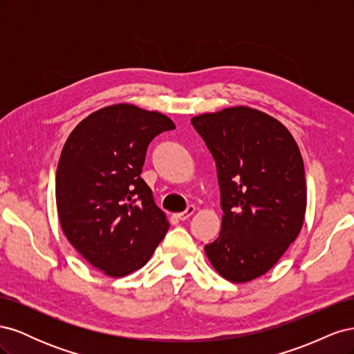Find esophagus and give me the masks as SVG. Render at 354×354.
<instances>
[{
	"label": "esophagus",
	"instance_id": "1",
	"mask_svg": "<svg viewBox=\"0 0 354 354\" xmlns=\"http://www.w3.org/2000/svg\"><path fill=\"white\" fill-rule=\"evenodd\" d=\"M195 207L194 205H190V207H187V209L186 211H183V212H177L176 214V217L178 218V220H187L190 216H194V212H195Z\"/></svg>",
	"mask_w": 354,
	"mask_h": 354
}]
</instances>
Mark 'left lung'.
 <instances>
[{
  "label": "left lung",
  "mask_w": 354,
  "mask_h": 354,
  "mask_svg": "<svg viewBox=\"0 0 354 354\" xmlns=\"http://www.w3.org/2000/svg\"><path fill=\"white\" fill-rule=\"evenodd\" d=\"M216 159L221 230L205 245L216 272L245 283L269 272L301 232L304 162L288 128L248 106L190 120Z\"/></svg>",
  "instance_id": "1"
}]
</instances>
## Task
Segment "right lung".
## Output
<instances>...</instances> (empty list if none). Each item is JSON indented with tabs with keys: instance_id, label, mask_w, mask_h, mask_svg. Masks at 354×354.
Instances as JSON below:
<instances>
[{
	"instance_id": "obj_1",
	"label": "right lung",
	"mask_w": 354,
	"mask_h": 354,
	"mask_svg": "<svg viewBox=\"0 0 354 354\" xmlns=\"http://www.w3.org/2000/svg\"><path fill=\"white\" fill-rule=\"evenodd\" d=\"M176 125L130 103L106 106L73 128L62 149L56 203L63 233L85 260L124 277L151 260L169 227L140 177L147 146Z\"/></svg>"
}]
</instances>
